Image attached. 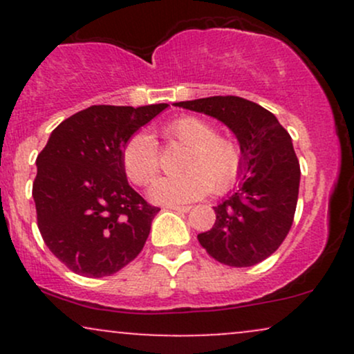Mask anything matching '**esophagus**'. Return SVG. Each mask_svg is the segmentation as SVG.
<instances>
[{"instance_id": "34e87169", "label": "esophagus", "mask_w": 354, "mask_h": 354, "mask_svg": "<svg viewBox=\"0 0 354 354\" xmlns=\"http://www.w3.org/2000/svg\"><path fill=\"white\" fill-rule=\"evenodd\" d=\"M168 209H173V211H180V213H188L191 209V206H180V205H168L166 206Z\"/></svg>"}]
</instances>
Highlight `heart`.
<instances>
[{
  "mask_svg": "<svg viewBox=\"0 0 354 354\" xmlns=\"http://www.w3.org/2000/svg\"><path fill=\"white\" fill-rule=\"evenodd\" d=\"M169 140L188 146L178 176L158 178L149 186V198L163 205H181L206 196L211 189H228L236 180L241 165L239 148L233 140L218 136L208 121L198 116H181L165 128ZM126 176L136 185H146L160 169L156 141L146 133H136L126 141L123 153Z\"/></svg>",
  "mask_w": 354,
  "mask_h": 354,
  "instance_id": "1",
  "label": "heart"
}]
</instances>
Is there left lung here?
I'll return each instance as SVG.
<instances>
[{
    "label": "left lung",
    "instance_id": "1",
    "mask_svg": "<svg viewBox=\"0 0 354 354\" xmlns=\"http://www.w3.org/2000/svg\"><path fill=\"white\" fill-rule=\"evenodd\" d=\"M174 104L216 118L233 131L241 151L236 189L213 206L216 221L198 241L223 265H258L278 250L293 225L301 171L291 136L273 113L239 96Z\"/></svg>",
    "mask_w": 354,
    "mask_h": 354
}]
</instances>
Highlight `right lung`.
Wrapping results in <instances>:
<instances>
[{
	"label": "right lung",
	"mask_w": 354,
	"mask_h": 354,
	"mask_svg": "<svg viewBox=\"0 0 354 354\" xmlns=\"http://www.w3.org/2000/svg\"><path fill=\"white\" fill-rule=\"evenodd\" d=\"M166 108L89 106L56 126L36 158L39 233L76 274H115L143 250L160 208L129 186L121 153L126 141Z\"/></svg>",
	"instance_id": "add662e5"
}]
</instances>
